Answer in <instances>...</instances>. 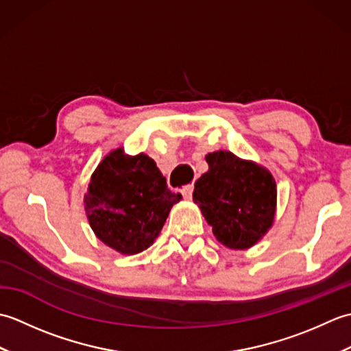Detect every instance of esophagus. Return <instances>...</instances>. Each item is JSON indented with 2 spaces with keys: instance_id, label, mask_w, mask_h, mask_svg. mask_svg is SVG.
Returning a JSON list of instances; mask_svg holds the SVG:
<instances>
[{
  "instance_id": "esophagus-1",
  "label": "esophagus",
  "mask_w": 351,
  "mask_h": 351,
  "mask_svg": "<svg viewBox=\"0 0 351 351\" xmlns=\"http://www.w3.org/2000/svg\"><path fill=\"white\" fill-rule=\"evenodd\" d=\"M193 190H195V185L193 184H189V185H184V187L181 189V195L184 199L190 200L193 197Z\"/></svg>"
}]
</instances>
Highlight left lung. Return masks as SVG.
<instances>
[{"instance_id": "obj_1", "label": "left lung", "mask_w": 351, "mask_h": 351, "mask_svg": "<svg viewBox=\"0 0 351 351\" xmlns=\"http://www.w3.org/2000/svg\"><path fill=\"white\" fill-rule=\"evenodd\" d=\"M205 160L208 171L196 181L193 200L217 241L235 250L252 247L273 226L274 178L265 167L229 151L211 152Z\"/></svg>"}]
</instances>
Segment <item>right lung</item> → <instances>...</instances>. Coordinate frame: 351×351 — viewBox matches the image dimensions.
<instances>
[{
	"label": "right lung",
	"instance_id": "add662e5",
	"mask_svg": "<svg viewBox=\"0 0 351 351\" xmlns=\"http://www.w3.org/2000/svg\"><path fill=\"white\" fill-rule=\"evenodd\" d=\"M182 196L167 189L166 178L145 154L111 151L93 171L84 208L95 235L122 255L152 245L171 206Z\"/></svg>",
	"mask_w": 351,
	"mask_h": 351
}]
</instances>
